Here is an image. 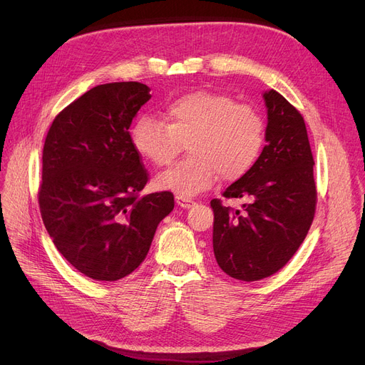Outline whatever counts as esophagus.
Wrapping results in <instances>:
<instances>
[{
  "mask_svg": "<svg viewBox=\"0 0 365 365\" xmlns=\"http://www.w3.org/2000/svg\"><path fill=\"white\" fill-rule=\"evenodd\" d=\"M176 202H178V205H180V207H183V208H190V207L195 205V202H194L192 200L182 198V197H176Z\"/></svg>",
  "mask_w": 365,
  "mask_h": 365,
  "instance_id": "34e87169",
  "label": "esophagus"
}]
</instances>
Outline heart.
<instances>
[{
	"label": "heart",
	"mask_w": 365,
	"mask_h": 365,
	"mask_svg": "<svg viewBox=\"0 0 365 365\" xmlns=\"http://www.w3.org/2000/svg\"><path fill=\"white\" fill-rule=\"evenodd\" d=\"M163 120L150 115L131 127L133 148L155 167L178 157L183 143L189 158L157 176L158 189L192 198L219 176L237 180L257 163L264 145V121L250 105L217 91H194L168 102Z\"/></svg>",
	"instance_id": "obj_1"
}]
</instances>
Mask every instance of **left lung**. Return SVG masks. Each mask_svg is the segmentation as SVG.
<instances>
[{
    "instance_id": "obj_1",
    "label": "left lung",
    "mask_w": 365,
    "mask_h": 365,
    "mask_svg": "<svg viewBox=\"0 0 365 365\" xmlns=\"http://www.w3.org/2000/svg\"><path fill=\"white\" fill-rule=\"evenodd\" d=\"M266 145L255 167L227 186L242 212L213 200V250L220 269L241 281L278 272L308 235L317 207L314 157L302 113L275 90L264 91Z\"/></svg>"
}]
</instances>
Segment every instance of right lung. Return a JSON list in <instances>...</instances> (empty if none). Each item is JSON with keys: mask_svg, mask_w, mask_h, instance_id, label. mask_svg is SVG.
<instances>
[{"mask_svg": "<svg viewBox=\"0 0 365 365\" xmlns=\"http://www.w3.org/2000/svg\"><path fill=\"white\" fill-rule=\"evenodd\" d=\"M149 90L136 81L93 87L56 115L44 142L43 222L62 256L96 281L139 267L175 207L168 190L140 195L149 175L128 128Z\"/></svg>", "mask_w": 365, "mask_h": 365, "instance_id": "right-lung-1", "label": "right lung"}]
</instances>
